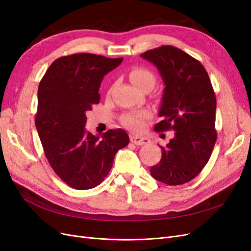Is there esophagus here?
Wrapping results in <instances>:
<instances>
[{"label": "esophagus", "mask_w": 251, "mask_h": 251, "mask_svg": "<svg viewBox=\"0 0 251 251\" xmlns=\"http://www.w3.org/2000/svg\"><path fill=\"white\" fill-rule=\"evenodd\" d=\"M131 141L136 144V146H142V144H146L150 142V139L148 137H144V136L139 135H131Z\"/></svg>", "instance_id": "esophagus-1"}]
</instances>
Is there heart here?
Returning a JSON list of instances; mask_svg holds the SVG:
<instances>
[{"mask_svg": "<svg viewBox=\"0 0 251 251\" xmlns=\"http://www.w3.org/2000/svg\"><path fill=\"white\" fill-rule=\"evenodd\" d=\"M130 78L134 85L142 89L146 86H154L155 83V75L154 73L150 71L146 68H134V69L130 73ZM149 117V113L146 111L138 112V113H133L128 114L125 118L124 121L125 124L128 126L133 128V130H139L143 126L144 120Z\"/></svg>", "mask_w": 251, "mask_h": 251, "instance_id": "obj_1", "label": "heart"}]
</instances>
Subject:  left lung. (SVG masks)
I'll return each mask as SVG.
<instances>
[{
  "mask_svg": "<svg viewBox=\"0 0 251 251\" xmlns=\"http://www.w3.org/2000/svg\"><path fill=\"white\" fill-rule=\"evenodd\" d=\"M140 56L157 68L164 83L158 112L162 120L154 130L175 132L151 175L168 185L184 184L198 176L215 147L214 89L201 63L181 49L162 46Z\"/></svg>",
  "mask_w": 251,
  "mask_h": 251,
  "instance_id": "left-lung-1",
  "label": "left lung"
}]
</instances>
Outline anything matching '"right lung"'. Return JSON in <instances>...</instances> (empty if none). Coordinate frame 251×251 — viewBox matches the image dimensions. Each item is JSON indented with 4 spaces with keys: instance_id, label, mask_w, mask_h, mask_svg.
Segmentation results:
<instances>
[{
    "instance_id": "right-lung-1",
    "label": "right lung",
    "mask_w": 251,
    "mask_h": 251,
    "mask_svg": "<svg viewBox=\"0 0 251 251\" xmlns=\"http://www.w3.org/2000/svg\"><path fill=\"white\" fill-rule=\"evenodd\" d=\"M123 60L91 53L63 56L50 65L40 82L36 130L51 168L75 189L101 183L117 151L130 141L123 128L102 136L85 128L86 113L100 102L98 91L104 75Z\"/></svg>"
}]
</instances>
